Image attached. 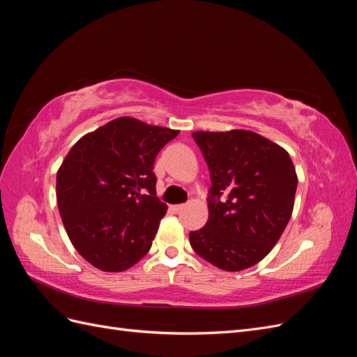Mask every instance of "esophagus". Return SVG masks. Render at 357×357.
<instances>
[{"label":"esophagus","instance_id":"esophagus-1","mask_svg":"<svg viewBox=\"0 0 357 357\" xmlns=\"http://www.w3.org/2000/svg\"><path fill=\"white\" fill-rule=\"evenodd\" d=\"M183 207H185V205H183V204H176V205H171V210L174 211V213H178Z\"/></svg>","mask_w":357,"mask_h":357}]
</instances>
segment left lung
<instances>
[{
	"mask_svg": "<svg viewBox=\"0 0 357 357\" xmlns=\"http://www.w3.org/2000/svg\"><path fill=\"white\" fill-rule=\"evenodd\" d=\"M210 169L208 222L189 234L193 250L225 271L261 262L294 211L298 177L289 153L244 129L192 134Z\"/></svg>",
	"mask_w": 357,
	"mask_h": 357,
	"instance_id": "left-lung-1",
	"label": "left lung"
}]
</instances>
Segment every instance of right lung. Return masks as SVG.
Instances as JSON below:
<instances>
[{"mask_svg": "<svg viewBox=\"0 0 357 357\" xmlns=\"http://www.w3.org/2000/svg\"><path fill=\"white\" fill-rule=\"evenodd\" d=\"M177 135L117 117L82 137L63 159L56 174L61 219L75 250L95 268L121 273L150 250L167 213L156 198L153 164Z\"/></svg>", "mask_w": 357, "mask_h": 357, "instance_id": "1", "label": "right lung"}]
</instances>
